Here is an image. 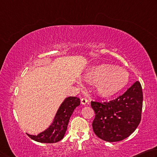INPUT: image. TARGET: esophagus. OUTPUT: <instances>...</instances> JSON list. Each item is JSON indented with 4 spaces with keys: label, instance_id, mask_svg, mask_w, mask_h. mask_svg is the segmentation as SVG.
Returning a JSON list of instances; mask_svg holds the SVG:
<instances>
[{
    "label": "esophagus",
    "instance_id": "esophagus-1",
    "mask_svg": "<svg viewBox=\"0 0 157 157\" xmlns=\"http://www.w3.org/2000/svg\"><path fill=\"white\" fill-rule=\"evenodd\" d=\"M81 104H83V105H86V104L88 102V101H87L86 98H82L81 100Z\"/></svg>",
    "mask_w": 157,
    "mask_h": 157
}]
</instances>
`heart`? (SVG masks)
Instances as JSON below:
<instances>
[{
    "label": "heart",
    "mask_w": 157,
    "mask_h": 157,
    "mask_svg": "<svg viewBox=\"0 0 157 157\" xmlns=\"http://www.w3.org/2000/svg\"><path fill=\"white\" fill-rule=\"evenodd\" d=\"M85 78L88 83L96 84V90L101 97H110L127 85L129 75L122 68L110 64H101L89 69Z\"/></svg>",
    "instance_id": "heart-1"
}]
</instances>
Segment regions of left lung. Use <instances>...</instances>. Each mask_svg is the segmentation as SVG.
Wrapping results in <instances>:
<instances>
[{"label": "left lung", "mask_w": 157, "mask_h": 157, "mask_svg": "<svg viewBox=\"0 0 157 157\" xmlns=\"http://www.w3.org/2000/svg\"><path fill=\"white\" fill-rule=\"evenodd\" d=\"M95 112L92 128L98 138L105 141H120L128 137L141 119L143 91L136 81L124 94L105 102L91 101Z\"/></svg>", "instance_id": "1"}]
</instances>
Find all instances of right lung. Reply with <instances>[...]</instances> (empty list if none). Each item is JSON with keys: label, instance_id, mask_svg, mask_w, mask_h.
I'll use <instances>...</instances> for the list:
<instances>
[{"label": "right lung", "instance_id": "right-lung-1", "mask_svg": "<svg viewBox=\"0 0 157 157\" xmlns=\"http://www.w3.org/2000/svg\"><path fill=\"white\" fill-rule=\"evenodd\" d=\"M80 98L76 97L66 98L58 109L54 121L49 127L38 135H27L40 143L53 144L61 140L67 130L69 120L77 106L80 105Z\"/></svg>", "mask_w": 157, "mask_h": 157}]
</instances>
